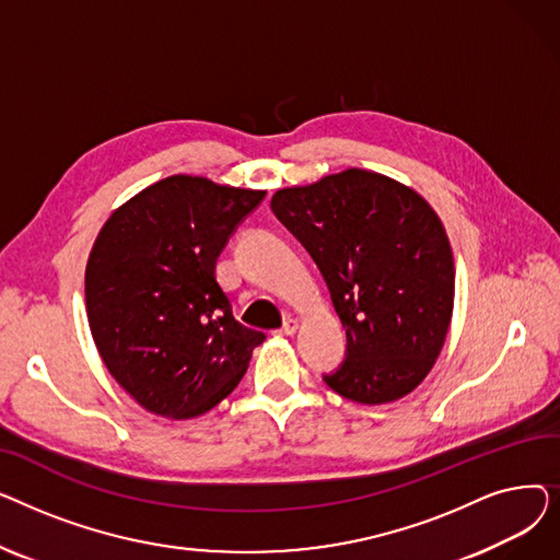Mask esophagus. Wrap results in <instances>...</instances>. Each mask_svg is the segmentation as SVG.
<instances>
[{
  "mask_svg": "<svg viewBox=\"0 0 560 560\" xmlns=\"http://www.w3.org/2000/svg\"><path fill=\"white\" fill-rule=\"evenodd\" d=\"M295 331H298V319H295V317L283 319V325H281L279 334H281V336H292Z\"/></svg>",
  "mask_w": 560,
  "mask_h": 560,
  "instance_id": "esophagus-1",
  "label": "esophagus"
}]
</instances>
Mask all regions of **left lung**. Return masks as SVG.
I'll return each instance as SVG.
<instances>
[{"label": "left lung", "instance_id": "left-lung-1", "mask_svg": "<svg viewBox=\"0 0 560 560\" xmlns=\"http://www.w3.org/2000/svg\"><path fill=\"white\" fill-rule=\"evenodd\" d=\"M270 206L317 262L347 329V359L325 384L368 406L413 393L454 313V254L431 203L386 174L347 167L281 188Z\"/></svg>", "mask_w": 560, "mask_h": 560}]
</instances>
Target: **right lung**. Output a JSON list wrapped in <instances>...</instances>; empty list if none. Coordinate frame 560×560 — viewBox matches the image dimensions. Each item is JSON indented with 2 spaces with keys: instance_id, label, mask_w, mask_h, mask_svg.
<instances>
[{
  "instance_id": "1",
  "label": "right lung",
  "mask_w": 560,
  "mask_h": 560,
  "mask_svg": "<svg viewBox=\"0 0 560 560\" xmlns=\"http://www.w3.org/2000/svg\"><path fill=\"white\" fill-rule=\"evenodd\" d=\"M265 190L172 174L108 215L85 265V313L108 374L154 416L192 420L241 384L262 331L215 277L229 235Z\"/></svg>"
}]
</instances>
